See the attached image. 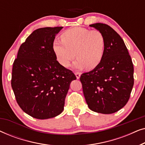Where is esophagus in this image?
Returning <instances> with one entry per match:
<instances>
[{"label": "esophagus", "instance_id": "34e87169", "mask_svg": "<svg viewBox=\"0 0 145 145\" xmlns=\"http://www.w3.org/2000/svg\"><path fill=\"white\" fill-rule=\"evenodd\" d=\"M74 74H75V75H76V77L77 79H78L79 78H80V72H75Z\"/></svg>", "mask_w": 145, "mask_h": 145}]
</instances>
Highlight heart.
I'll return each mask as SVG.
<instances>
[{"label": "heart", "mask_w": 145, "mask_h": 145, "mask_svg": "<svg viewBox=\"0 0 145 145\" xmlns=\"http://www.w3.org/2000/svg\"><path fill=\"white\" fill-rule=\"evenodd\" d=\"M61 39L62 41H54L53 48L62 66L69 67L75 56L78 58L74 64L76 69L86 67L87 69L91 70L102 62L106 40L100 31L74 27L63 32Z\"/></svg>", "instance_id": "obj_1"}]
</instances>
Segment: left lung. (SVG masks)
<instances>
[{"label": "left lung", "mask_w": 145, "mask_h": 145, "mask_svg": "<svg viewBox=\"0 0 145 145\" xmlns=\"http://www.w3.org/2000/svg\"><path fill=\"white\" fill-rule=\"evenodd\" d=\"M106 40L102 62L80 80L88 108L95 112L110 114L125 106L134 84V68L121 37L112 27L102 23L90 25Z\"/></svg>", "instance_id": "1"}]
</instances>
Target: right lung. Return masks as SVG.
Returning <instances> with one entry per match:
<instances>
[{"label": "right lung", "mask_w": 145, "mask_h": 145, "mask_svg": "<svg viewBox=\"0 0 145 145\" xmlns=\"http://www.w3.org/2000/svg\"><path fill=\"white\" fill-rule=\"evenodd\" d=\"M63 27L33 31L20 47L13 63L11 85L25 113L39 120L61 114L71 82L76 77L57 61L53 45Z\"/></svg>", "instance_id": "add662e5"}]
</instances>
